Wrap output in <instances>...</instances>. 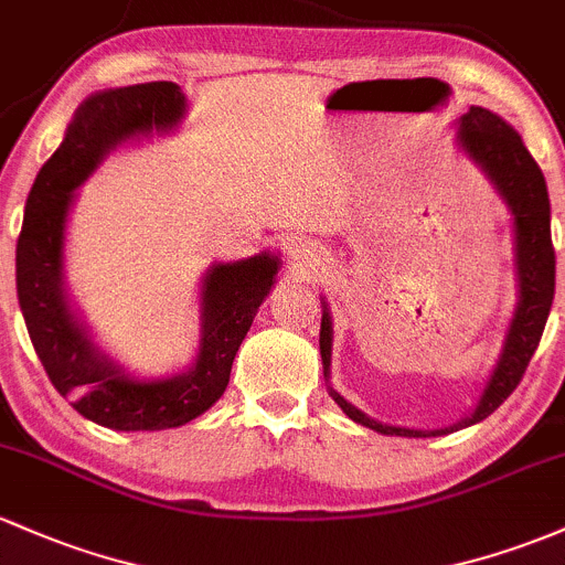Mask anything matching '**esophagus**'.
<instances>
[{
    "label": "esophagus",
    "mask_w": 565,
    "mask_h": 565,
    "mask_svg": "<svg viewBox=\"0 0 565 565\" xmlns=\"http://www.w3.org/2000/svg\"><path fill=\"white\" fill-rule=\"evenodd\" d=\"M288 258L290 269H294L296 275H305V271L318 269V266L323 264V250L309 239H294L288 245Z\"/></svg>",
    "instance_id": "obj_1"
}]
</instances>
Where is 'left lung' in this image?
Here are the masks:
<instances>
[{"label": "left lung", "instance_id": "obj_1", "mask_svg": "<svg viewBox=\"0 0 565 565\" xmlns=\"http://www.w3.org/2000/svg\"><path fill=\"white\" fill-rule=\"evenodd\" d=\"M455 145L466 153L479 172L488 178L501 202L512 215L514 234V282H518V301H514L512 318H509L507 333L499 361L479 393L475 409L463 420L445 428H404L387 426L374 420L366 412L353 406L342 393L331 385V348H333V323L329 301L323 305L320 318V358H323V377L329 380V396L339 404V409L350 420L377 430L385 436H409V439H426V436H445L452 430L469 428L493 415L507 402L509 393L523 380L527 361L536 353L539 339L547 326L552 296H555V250L550 236V196L544 174L533 156L527 153L523 137L501 118V115L484 110V107H469L458 118L455 129Z\"/></svg>", "mask_w": 565, "mask_h": 565}]
</instances>
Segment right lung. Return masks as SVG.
Here are the masks:
<instances>
[{
	"label": "right lung",
	"mask_w": 565,
	"mask_h": 565,
	"mask_svg": "<svg viewBox=\"0 0 565 565\" xmlns=\"http://www.w3.org/2000/svg\"><path fill=\"white\" fill-rule=\"evenodd\" d=\"M185 113L188 99L178 83L96 90L75 110L64 142L40 169L23 210L15 288L34 353L53 387L72 398L86 420L113 430L178 428L204 415L226 391L236 350L280 271V256L271 250L210 264L199 285L196 358L183 372L139 377L96 344L66 290V221L77 188L113 150L172 135Z\"/></svg>",
	"instance_id": "right-lung-1"
}]
</instances>
